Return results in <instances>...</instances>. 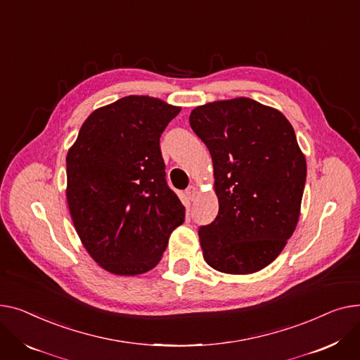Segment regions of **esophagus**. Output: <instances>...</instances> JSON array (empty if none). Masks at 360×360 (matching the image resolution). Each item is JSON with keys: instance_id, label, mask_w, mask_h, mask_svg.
<instances>
[{"instance_id": "esophagus-1", "label": "esophagus", "mask_w": 360, "mask_h": 360, "mask_svg": "<svg viewBox=\"0 0 360 360\" xmlns=\"http://www.w3.org/2000/svg\"><path fill=\"white\" fill-rule=\"evenodd\" d=\"M186 195H187V198H188L190 200H195V198H196V195H198V187H196L195 184L188 186L187 190H186Z\"/></svg>"}]
</instances>
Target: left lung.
I'll use <instances>...</instances> for the list:
<instances>
[{
    "label": "left lung",
    "instance_id": "obj_1",
    "mask_svg": "<svg viewBox=\"0 0 360 360\" xmlns=\"http://www.w3.org/2000/svg\"><path fill=\"white\" fill-rule=\"evenodd\" d=\"M190 126L214 162L219 210L199 228L205 262L228 274L269 266L297 228L307 161L289 120L238 97L198 105Z\"/></svg>",
    "mask_w": 360,
    "mask_h": 360
}]
</instances>
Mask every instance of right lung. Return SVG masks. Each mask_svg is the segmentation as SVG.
Instances as JSON below:
<instances>
[{"label":"right lung","instance_id":"add662e5","mask_svg":"<svg viewBox=\"0 0 360 360\" xmlns=\"http://www.w3.org/2000/svg\"><path fill=\"white\" fill-rule=\"evenodd\" d=\"M181 108L128 96L94 110L67 155V202L77 234L104 270L154 269L186 209L165 181L160 138Z\"/></svg>","mask_w":360,"mask_h":360}]
</instances>
